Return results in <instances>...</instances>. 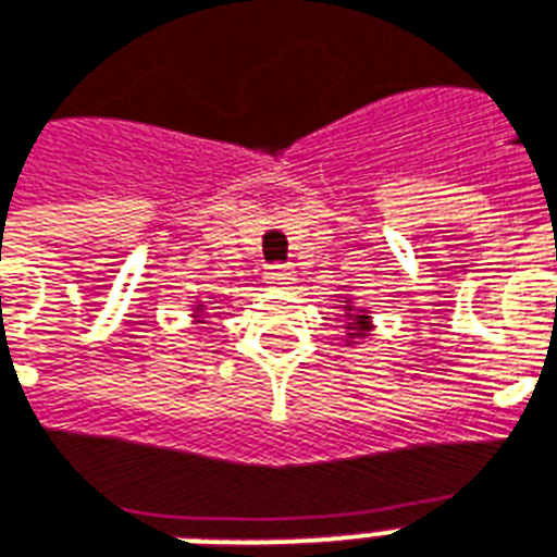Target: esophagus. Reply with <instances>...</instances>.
Instances as JSON below:
<instances>
[{
    "label": "esophagus",
    "instance_id": "34e87169",
    "mask_svg": "<svg viewBox=\"0 0 557 557\" xmlns=\"http://www.w3.org/2000/svg\"><path fill=\"white\" fill-rule=\"evenodd\" d=\"M295 280V271L286 269V265H274V269L265 271V283L274 288H288Z\"/></svg>",
    "mask_w": 557,
    "mask_h": 557
}]
</instances>
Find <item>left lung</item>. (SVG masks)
<instances>
[{
  "instance_id": "8db88e82",
  "label": "left lung",
  "mask_w": 557,
  "mask_h": 557,
  "mask_svg": "<svg viewBox=\"0 0 557 557\" xmlns=\"http://www.w3.org/2000/svg\"><path fill=\"white\" fill-rule=\"evenodd\" d=\"M347 292V288H345ZM338 312H342V321H345V342L347 347L362 345V338L373 333V315L368 307H359L350 295H338Z\"/></svg>"
}]
</instances>
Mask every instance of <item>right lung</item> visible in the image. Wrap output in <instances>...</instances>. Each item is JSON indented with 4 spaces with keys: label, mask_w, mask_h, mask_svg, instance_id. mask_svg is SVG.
<instances>
[{
    "label": "right lung",
    "mask_w": 557,
    "mask_h": 557,
    "mask_svg": "<svg viewBox=\"0 0 557 557\" xmlns=\"http://www.w3.org/2000/svg\"><path fill=\"white\" fill-rule=\"evenodd\" d=\"M189 307H193V324H203V318H207V307H203V300H193V304H189Z\"/></svg>",
    "instance_id": "obj_1"
}]
</instances>
